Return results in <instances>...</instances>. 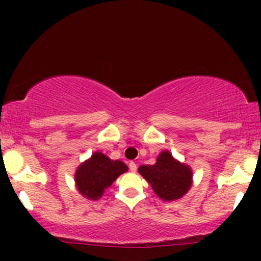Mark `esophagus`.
Masks as SVG:
<instances>
[{
	"label": "esophagus",
	"mask_w": 261,
	"mask_h": 261,
	"mask_svg": "<svg viewBox=\"0 0 261 261\" xmlns=\"http://www.w3.org/2000/svg\"><path fill=\"white\" fill-rule=\"evenodd\" d=\"M128 168H130V170L133 173H135L137 170V166H136V163H135V162H130V163H128Z\"/></svg>",
	"instance_id": "1"
}]
</instances>
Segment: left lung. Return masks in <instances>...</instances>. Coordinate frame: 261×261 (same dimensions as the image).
Segmentation results:
<instances>
[{"instance_id": "left-lung-1", "label": "left lung", "mask_w": 261, "mask_h": 261, "mask_svg": "<svg viewBox=\"0 0 261 261\" xmlns=\"http://www.w3.org/2000/svg\"><path fill=\"white\" fill-rule=\"evenodd\" d=\"M139 173L151 184L155 195L164 201L180 199L193 182L190 167L176 161L169 151L161 152L152 166H140Z\"/></svg>"}]
</instances>
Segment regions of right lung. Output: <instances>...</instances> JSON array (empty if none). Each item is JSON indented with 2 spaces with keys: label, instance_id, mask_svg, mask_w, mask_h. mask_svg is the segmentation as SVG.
Returning <instances> with one entry per match:
<instances>
[{
  "label": "right lung",
  "instance_id": "1",
  "mask_svg": "<svg viewBox=\"0 0 261 261\" xmlns=\"http://www.w3.org/2000/svg\"><path fill=\"white\" fill-rule=\"evenodd\" d=\"M127 169L124 162L113 161L101 152H94L77 168L74 174L76 188L87 199L99 200L104 190Z\"/></svg>",
  "mask_w": 261,
  "mask_h": 261
}]
</instances>
